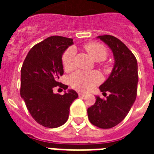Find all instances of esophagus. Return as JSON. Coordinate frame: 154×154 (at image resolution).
<instances>
[{
	"instance_id": "1",
	"label": "esophagus",
	"mask_w": 154,
	"mask_h": 154,
	"mask_svg": "<svg viewBox=\"0 0 154 154\" xmlns=\"http://www.w3.org/2000/svg\"><path fill=\"white\" fill-rule=\"evenodd\" d=\"M78 95H79V97H85L86 94H83V93H81V92H80V93H78Z\"/></svg>"
}]
</instances>
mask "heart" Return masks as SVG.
Segmentation results:
<instances>
[{
  "label": "heart",
  "mask_w": 154,
  "mask_h": 154,
  "mask_svg": "<svg viewBox=\"0 0 154 154\" xmlns=\"http://www.w3.org/2000/svg\"><path fill=\"white\" fill-rule=\"evenodd\" d=\"M85 49L93 60L101 61L107 57V50L101 44L90 42L85 45ZM74 49L70 48L65 52L62 57L63 67L66 71L74 68ZM101 81V75L97 72H83L77 71L69 77V82L73 89L79 91H87L93 89Z\"/></svg>",
  "instance_id": "1"
}]
</instances>
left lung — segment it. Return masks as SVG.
Masks as SVG:
<instances>
[{"instance_id":"obj_1","label":"left lung","mask_w":154,"mask_h":154,"mask_svg":"<svg viewBox=\"0 0 154 154\" xmlns=\"http://www.w3.org/2000/svg\"><path fill=\"white\" fill-rule=\"evenodd\" d=\"M109 46L114 57L112 72L99 89L109 92L106 99L96 97V102L87 110L89 122L101 129H110L122 122L136 100L138 83L137 61L125 45L110 35L97 37Z\"/></svg>"}]
</instances>
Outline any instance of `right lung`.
<instances>
[{
    "label": "right lung",
    "instance_id": "obj_1",
    "mask_svg": "<svg viewBox=\"0 0 154 154\" xmlns=\"http://www.w3.org/2000/svg\"><path fill=\"white\" fill-rule=\"evenodd\" d=\"M72 39L53 36L35 45L26 56L20 70V97L32 118L43 126L57 128L67 122L69 107L78 97L73 89L58 82L64 73L62 55ZM66 90L53 93L54 87Z\"/></svg>",
    "mask_w": 154,
    "mask_h": 154
}]
</instances>
